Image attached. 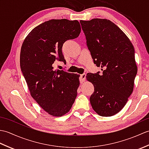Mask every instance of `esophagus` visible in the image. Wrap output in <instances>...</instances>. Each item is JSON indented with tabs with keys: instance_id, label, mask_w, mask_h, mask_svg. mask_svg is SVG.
<instances>
[{
	"instance_id": "34e87169",
	"label": "esophagus",
	"mask_w": 149,
	"mask_h": 149,
	"mask_svg": "<svg viewBox=\"0 0 149 149\" xmlns=\"http://www.w3.org/2000/svg\"><path fill=\"white\" fill-rule=\"evenodd\" d=\"M85 80H86V74H81L80 75V81L81 83H83V82H84Z\"/></svg>"
}]
</instances>
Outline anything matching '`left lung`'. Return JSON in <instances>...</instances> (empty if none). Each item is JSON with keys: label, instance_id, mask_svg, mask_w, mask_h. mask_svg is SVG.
<instances>
[{"label": "left lung", "instance_id": "obj_1", "mask_svg": "<svg viewBox=\"0 0 149 149\" xmlns=\"http://www.w3.org/2000/svg\"><path fill=\"white\" fill-rule=\"evenodd\" d=\"M80 23L93 62L102 71L86 75L94 86L91 105L100 116H113L125 106L133 91L138 70L134 47L109 20L94 18Z\"/></svg>", "mask_w": 149, "mask_h": 149}]
</instances>
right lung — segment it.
<instances>
[{
	"label": "right lung",
	"instance_id": "right-lung-1",
	"mask_svg": "<svg viewBox=\"0 0 149 149\" xmlns=\"http://www.w3.org/2000/svg\"><path fill=\"white\" fill-rule=\"evenodd\" d=\"M81 33L77 20L67 19L43 22L31 31L22 44L20 68L31 96L50 115L61 116L74 104L79 75L55 70L57 61L66 63L62 47Z\"/></svg>",
	"mask_w": 149,
	"mask_h": 149
}]
</instances>
